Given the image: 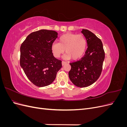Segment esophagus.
I'll return each instance as SVG.
<instances>
[{
    "mask_svg": "<svg viewBox=\"0 0 127 127\" xmlns=\"http://www.w3.org/2000/svg\"><path fill=\"white\" fill-rule=\"evenodd\" d=\"M67 64L66 62H65V61H62V65L63 66H64V65H65Z\"/></svg>",
    "mask_w": 127,
    "mask_h": 127,
    "instance_id": "esophagus-1",
    "label": "esophagus"
}]
</instances>
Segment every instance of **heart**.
Here are the masks:
<instances>
[{"label": "heart", "mask_w": 127, "mask_h": 127, "mask_svg": "<svg viewBox=\"0 0 127 127\" xmlns=\"http://www.w3.org/2000/svg\"><path fill=\"white\" fill-rule=\"evenodd\" d=\"M86 46L87 41L83 35L70 33L60 36L59 43L52 44L51 50L53 56L59 58L66 49L67 53L64 57L65 59L77 60L84 55Z\"/></svg>", "instance_id": "heart-1"}]
</instances>
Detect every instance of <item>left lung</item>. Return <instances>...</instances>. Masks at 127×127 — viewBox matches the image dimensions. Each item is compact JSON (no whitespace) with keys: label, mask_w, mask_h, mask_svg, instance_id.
Segmentation results:
<instances>
[{"label":"left lung","mask_w":127,"mask_h":127,"mask_svg":"<svg viewBox=\"0 0 127 127\" xmlns=\"http://www.w3.org/2000/svg\"><path fill=\"white\" fill-rule=\"evenodd\" d=\"M82 33L85 37L87 48L81 59L70 63L69 77L71 82L79 87H86L95 83L100 76L105 58L101 40L94 33L83 29Z\"/></svg>","instance_id":"1"}]
</instances>
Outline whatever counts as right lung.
<instances>
[{
	"instance_id": "obj_1",
	"label": "right lung",
	"mask_w": 127,
	"mask_h": 127,
	"mask_svg": "<svg viewBox=\"0 0 127 127\" xmlns=\"http://www.w3.org/2000/svg\"><path fill=\"white\" fill-rule=\"evenodd\" d=\"M58 37L55 31L40 30L31 33L21 46L20 65L28 79L38 87L50 85L62 67L53 56L51 46Z\"/></svg>"
}]
</instances>
